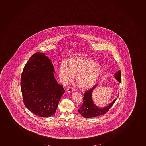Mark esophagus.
<instances>
[{"mask_svg":"<svg viewBox=\"0 0 146 146\" xmlns=\"http://www.w3.org/2000/svg\"><path fill=\"white\" fill-rule=\"evenodd\" d=\"M74 91H75V90L74 89V88L69 87V88H68V89L66 90V92H68V93H70V92H74Z\"/></svg>","mask_w":146,"mask_h":146,"instance_id":"obj_1","label":"esophagus"}]
</instances>
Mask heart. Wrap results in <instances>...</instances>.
Returning a JSON list of instances; mask_svg holds the SVG:
<instances>
[{"mask_svg": "<svg viewBox=\"0 0 146 146\" xmlns=\"http://www.w3.org/2000/svg\"><path fill=\"white\" fill-rule=\"evenodd\" d=\"M102 70L100 64L90 58H73L69 61L68 65L65 62L60 65L59 77L62 84L67 85L72 81L74 75H76L78 85L83 89H88L95 84Z\"/></svg>", "mask_w": 146, "mask_h": 146, "instance_id": "1", "label": "heart"}]
</instances>
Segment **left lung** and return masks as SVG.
I'll return each mask as SVG.
<instances>
[{
    "mask_svg": "<svg viewBox=\"0 0 146 146\" xmlns=\"http://www.w3.org/2000/svg\"><path fill=\"white\" fill-rule=\"evenodd\" d=\"M114 78L119 82H120L121 80V72L120 70L117 71L114 74ZM98 84L91 88L89 90L86 91L84 94L83 104L81 108L78 110V112L85 118H91L96 117L97 116H101L106 113L109 110L112 106L114 104L119 96V94L117 98L111 102L107 105L106 106L99 107L96 105L92 99V93L94 90L97 86Z\"/></svg>",
    "mask_w": 146,
    "mask_h": 146,
    "instance_id": "obj_1",
    "label": "left lung"
}]
</instances>
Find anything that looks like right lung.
Masks as SVG:
<instances>
[{"mask_svg": "<svg viewBox=\"0 0 146 146\" xmlns=\"http://www.w3.org/2000/svg\"><path fill=\"white\" fill-rule=\"evenodd\" d=\"M52 61L44 53L36 52L26 64L21 78V89L26 107L36 116L50 117L54 114L63 86L58 84Z\"/></svg>", "mask_w": 146, "mask_h": 146, "instance_id": "add662e5", "label": "right lung"}]
</instances>
